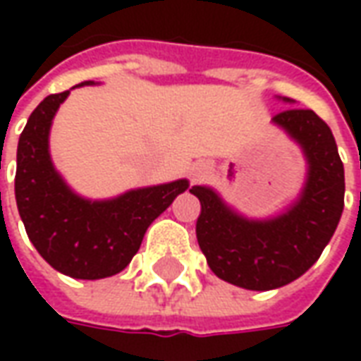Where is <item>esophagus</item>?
<instances>
[{
  "instance_id": "obj_1",
  "label": "esophagus",
  "mask_w": 361,
  "mask_h": 361,
  "mask_svg": "<svg viewBox=\"0 0 361 361\" xmlns=\"http://www.w3.org/2000/svg\"><path fill=\"white\" fill-rule=\"evenodd\" d=\"M207 173H209V166L203 164V162H199V164H195L193 168H191L189 176H191L193 180H199V178H204Z\"/></svg>"
}]
</instances>
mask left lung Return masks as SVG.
Segmentation results:
<instances>
[{
	"label": "left lung",
	"mask_w": 361,
	"mask_h": 361,
	"mask_svg": "<svg viewBox=\"0 0 361 361\" xmlns=\"http://www.w3.org/2000/svg\"><path fill=\"white\" fill-rule=\"evenodd\" d=\"M292 104L290 98H282ZM272 123L300 145L307 176L302 193L271 219H247L207 185L189 193L201 201L197 242L219 279L245 290L286 286L307 271L331 242L344 209V166L333 131L313 110L290 108Z\"/></svg>",
	"instance_id": "obj_1"
}]
</instances>
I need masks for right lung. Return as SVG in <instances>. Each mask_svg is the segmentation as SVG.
<instances>
[{"label": "right lung", "mask_w": 361, "mask_h": 361, "mask_svg": "<svg viewBox=\"0 0 361 361\" xmlns=\"http://www.w3.org/2000/svg\"><path fill=\"white\" fill-rule=\"evenodd\" d=\"M94 85L85 81L77 87ZM69 90L36 106L19 137L15 199L28 240L56 271L98 280L126 269L152 220L189 188L188 180L126 191L92 201L77 195L50 157V127Z\"/></svg>", "instance_id": "add662e5"}]
</instances>
